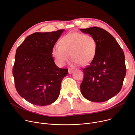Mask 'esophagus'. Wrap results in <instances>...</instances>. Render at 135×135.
Returning a JSON list of instances; mask_svg holds the SVG:
<instances>
[{"label": "esophagus", "instance_id": "1", "mask_svg": "<svg viewBox=\"0 0 135 135\" xmlns=\"http://www.w3.org/2000/svg\"><path fill=\"white\" fill-rule=\"evenodd\" d=\"M73 72H74V69H73L72 68H69L68 69V73H69V74H71Z\"/></svg>", "mask_w": 135, "mask_h": 135}]
</instances>
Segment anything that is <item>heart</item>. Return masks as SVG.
Wrapping results in <instances>:
<instances>
[{"label":"heart","mask_w":135,"mask_h":135,"mask_svg":"<svg viewBox=\"0 0 135 135\" xmlns=\"http://www.w3.org/2000/svg\"><path fill=\"white\" fill-rule=\"evenodd\" d=\"M97 42L89 35L73 32L63 36L60 45H55L52 55L55 62L63 66L68 61L69 56L74 64L86 66L94 59L97 52Z\"/></svg>","instance_id":"heart-1"}]
</instances>
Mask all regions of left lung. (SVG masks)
<instances>
[{
  "instance_id": "8db88e82",
  "label": "left lung",
  "mask_w": 135,
  "mask_h": 135,
  "mask_svg": "<svg viewBox=\"0 0 135 135\" xmlns=\"http://www.w3.org/2000/svg\"><path fill=\"white\" fill-rule=\"evenodd\" d=\"M80 30L94 37L98 46L94 59L83 69L81 94L89 101L104 102L121 89L126 73L124 53L115 38L104 29L92 27Z\"/></svg>"
}]
</instances>
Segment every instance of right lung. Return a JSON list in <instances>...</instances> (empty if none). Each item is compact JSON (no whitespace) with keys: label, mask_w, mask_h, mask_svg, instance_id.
<instances>
[{"label":"right lung","mask_w":135,"mask_h":135,"mask_svg":"<svg viewBox=\"0 0 135 135\" xmlns=\"http://www.w3.org/2000/svg\"><path fill=\"white\" fill-rule=\"evenodd\" d=\"M64 30L33 33L16 51L13 68L15 85L19 94L28 103L46 106L59 97L68 69L56 65L52 49Z\"/></svg>","instance_id":"1"}]
</instances>
